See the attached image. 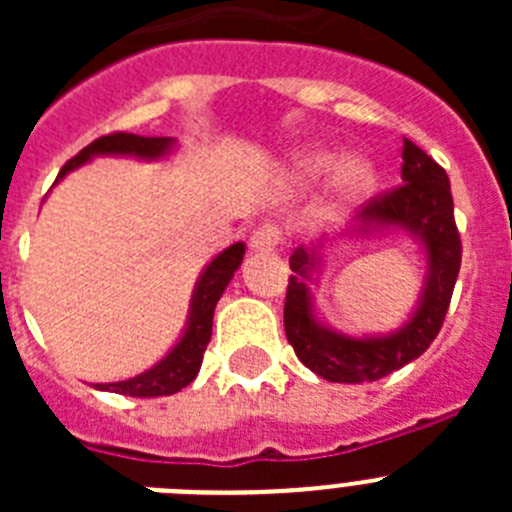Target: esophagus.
Masks as SVG:
<instances>
[{
	"label": "esophagus",
	"instance_id": "34e87169",
	"mask_svg": "<svg viewBox=\"0 0 512 512\" xmlns=\"http://www.w3.org/2000/svg\"><path fill=\"white\" fill-rule=\"evenodd\" d=\"M282 243V228L277 223H261L251 235V248L256 251H274Z\"/></svg>",
	"mask_w": 512,
	"mask_h": 512
}]
</instances>
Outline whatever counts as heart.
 <instances>
[{
  "label": "heart",
  "instance_id": "b5f03b06",
  "mask_svg": "<svg viewBox=\"0 0 512 512\" xmlns=\"http://www.w3.org/2000/svg\"><path fill=\"white\" fill-rule=\"evenodd\" d=\"M333 166V156L330 153H307L300 158L297 171L302 179H318L325 171ZM374 184V169L361 158H351L338 169L336 174V192L341 200H356L361 194H366Z\"/></svg>",
  "mask_w": 512,
  "mask_h": 512
}]
</instances>
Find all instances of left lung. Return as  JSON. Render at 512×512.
Wrapping results in <instances>:
<instances>
[{
  "instance_id": "left-lung-1",
  "label": "left lung",
  "mask_w": 512,
  "mask_h": 512,
  "mask_svg": "<svg viewBox=\"0 0 512 512\" xmlns=\"http://www.w3.org/2000/svg\"><path fill=\"white\" fill-rule=\"evenodd\" d=\"M361 225H400L420 235L428 251V284L418 312L387 338H348L315 320L302 279L310 277L315 253L297 248L289 259L284 333L297 359L328 382H377L418 359L441 330L461 266V238L454 220L449 176L413 140L402 138V184L379 192L356 215Z\"/></svg>"
}]
</instances>
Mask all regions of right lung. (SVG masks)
Segmentation results:
<instances>
[{
	"instance_id": "obj_1",
	"label": "right lung",
	"mask_w": 512,
	"mask_h": 512,
	"mask_svg": "<svg viewBox=\"0 0 512 512\" xmlns=\"http://www.w3.org/2000/svg\"><path fill=\"white\" fill-rule=\"evenodd\" d=\"M174 140L171 138H146V135L135 133H110L102 138L92 140L87 148H81L74 158L66 161L63 176L66 171L76 169L79 164L89 161L97 153H122V156H138V158H158L164 156L171 148ZM246 246L235 243V246L225 248L215 261L205 269L200 284L194 289L192 297V315H189L187 333L176 348L166 356L161 364L153 369L143 372L140 377L125 379V382H112V384H97V390H110L117 395L128 397H161V395H174L182 387H187L197 372H200L202 359H205V348L212 336V315H215V305L220 295L225 292L228 282L233 279L235 269L241 266Z\"/></svg>"
}]
</instances>
